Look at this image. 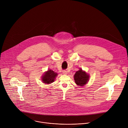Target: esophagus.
<instances>
[{
    "label": "esophagus",
    "instance_id": "obj_1",
    "mask_svg": "<svg viewBox=\"0 0 128 128\" xmlns=\"http://www.w3.org/2000/svg\"><path fill=\"white\" fill-rule=\"evenodd\" d=\"M62 73H63V74L64 75H67V72L66 70H63V72H62Z\"/></svg>",
    "mask_w": 128,
    "mask_h": 128
}]
</instances>
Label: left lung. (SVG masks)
<instances>
[{"mask_svg":"<svg viewBox=\"0 0 128 128\" xmlns=\"http://www.w3.org/2000/svg\"><path fill=\"white\" fill-rule=\"evenodd\" d=\"M90 79V76L85 71L80 68L74 75V80L76 84L79 86H83L86 84Z\"/></svg>","mask_w":128,"mask_h":128,"instance_id":"1","label":"left lung"}]
</instances>
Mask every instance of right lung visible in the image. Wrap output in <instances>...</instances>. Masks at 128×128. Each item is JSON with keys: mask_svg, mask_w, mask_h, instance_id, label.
<instances>
[{"mask_svg": "<svg viewBox=\"0 0 128 128\" xmlns=\"http://www.w3.org/2000/svg\"><path fill=\"white\" fill-rule=\"evenodd\" d=\"M58 74L57 72H54L51 69H48V71L44 72L42 77V80L45 84H50L56 80Z\"/></svg>", "mask_w": 128, "mask_h": 128, "instance_id": "1", "label": "right lung"}]
</instances>
